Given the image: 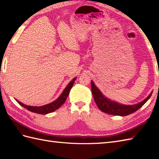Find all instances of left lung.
<instances>
[{
    "label": "left lung",
    "instance_id": "1",
    "mask_svg": "<svg viewBox=\"0 0 159 159\" xmlns=\"http://www.w3.org/2000/svg\"><path fill=\"white\" fill-rule=\"evenodd\" d=\"M91 85H92V95L99 109L104 113L113 115V116H128V115L133 113L138 109H140L150 99L152 93V92L146 99L136 104L126 105V104H122L117 102L116 101L111 100L106 96H104L103 93L100 92V89L96 86L93 80H91Z\"/></svg>",
    "mask_w": 159,
    "mask_h": 159
}]
</instances>
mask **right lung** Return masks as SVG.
I'll use <instances>...</instances> for the list:
<instances>
[{
  "label": "right lung",
  "mask_w": 159,
  "mask_h": 159,
  "mask_svg": "<svg viewBox=\"0 0 159 159\" xmlns=\"http://www.w3.org/2000/svg\"><path fill=\"white\" fill-rule=\"evenodd\" d=\"M76 79V78L75 77V78H74L72 80H71V81L68 83V85H67L66 88L64 89L61 94V95L59 96L58 98L56 99L55 100H54L52 102L45 104V105L39 106V107L29 106V105H26V104L22 103L21 102H20V101H18V100L16 99V100L22 107H25V109H26L30 111H31V112L36 113L38 114H42V115L52 113V112H53V111H55L57 109H58L61 106L64 102H66L67 98V96H68L69 93H70V89H72V87L74 85V81H75Z\"/></svg>",
  "instance_id": "add662e5"
}]
</instances>
